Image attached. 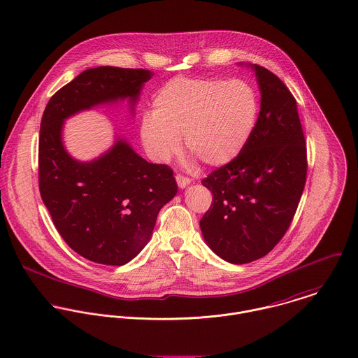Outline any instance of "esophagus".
Returning a JSON list of instances; mask_svg holds the SVG:
<instances>
[{"label":"esophagus","instance_id":"1","mask_svg":"<svg viewBox=\"0 0 358 358\" xmlns=\"http://www.w3.org/2000/svg\"><path fill=\"white\" fill-rule=\"evenodd\" d=\"M176 182H178V186L179 187H186L187 185H190V178L182 175V173H176Z\"/></svg>","mask_w":358,"mask_h":358}]
</instances>
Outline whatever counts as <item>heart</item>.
Wrapping results in <instances>:
<instances>
[{
    "instance_id": "b5f03b06",
    "label": "heart",
    "mask_w": 358,
    "mask_h": 358,
    "mask_svg": "<svg viewBox=\"0 0 358 358\" xmlns=\"http://www.w3.org/2000/svg\"><path fill=\"white\" fill-rule=\"evenodd\" d=\"M259 111L255 90L241 80L176 77L154 95L153 113L141 125L142 142L155 161L186 149L208 165H224L247 146Z\"/></svg>"
}]
</instances>
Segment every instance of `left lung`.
Here are the masks:
<instances>
[{
    "label": "left lung",
    "mask_w": 358,
    "mask_h": 358,
    "mask_svg": "<svg viewBox=\"0 0 358 358\" xmlns=\"http://www.w3.org/2000/svg\"><path fill=\"white\" fill-rule=\"evenodd\" d=\"M252 69L262 94L254 132L241 153L201 180L212 193L200 220L205 241L234 264L260 259L281 241L306 183V139L296 99L274 73Z\"/></svg>",
    "instance_id": "1"
}]
</instances>
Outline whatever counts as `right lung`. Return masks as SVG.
I'll list each match as a JSON object with an SVG mask.
<instances>
[{"label": "right lung", "instance_id": "1", "mask_svg": "<svg viewBox=\"0 0 358 358\" xmlns=\"http://www.w3.org/2000/svg\"><path fill=\"white\" fill-rule=\"evenodd\" d=\"M152 76L145 69H88L52 96L41 118V199L66 244L95 263L121 266L138 255L178 185L172 168L148 162L122 139L96 161L73 159L62 145L63 120L99 103L135 102Z\"/></svg>", "mask_w": 358, "mask_h": 358}]
</instances>
